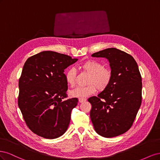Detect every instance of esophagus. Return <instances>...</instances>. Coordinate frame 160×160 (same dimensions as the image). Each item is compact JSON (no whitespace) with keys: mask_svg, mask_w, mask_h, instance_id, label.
I'll list each match as a JSON object with an SVG mask.
<instances>
[{"mask_svg":"<svg viewBox=\"0 0 160 160\" xmlns=\"http://www.w3.org/2000/svg\"><path fill=\"white\" fill-rule=\"evenodd\" d=\"M85 101H86V99H85V98H79V103H83Z\"/></svg>","mask_w":160,"mask_h":160,"instance_id":"esophagus-1","label":"esophagus"}]
</instances>
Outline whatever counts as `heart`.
Segmentation results:
<instances>
[{
	"label": "heart",
	"instance_id": "heart-1",
	"mask_svg": "<svg viewBox=\"0 0 160 160\" xmlns=\"http://www.w3.org/2000/svg\"><path fill=\"white\" fill-rule=\"evenodd\" d=\"M81 68L89 74L87 81L89 84L85 87H78L70 92L73 98H84L95 93L98 88L103 91L108 88L112 79V72L107 67H104L101 62L95 60H88L81 65ZM77 77V71L73 67L69 68L65 73L67 83L74 87Z\"/></svg>",
	"mask_w": 160,
	"mask_h": 160
}]
</instances>
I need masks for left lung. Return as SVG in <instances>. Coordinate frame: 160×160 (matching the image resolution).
Wrapping results in <instances>:
<instances>
[{"label": "left lung", "instance_id": "left-lung-1", "mask_svg": "<svg viewBox=\"0 0 160 160\" xmlns=\"http://www.w3.org/2000/svg\"><path fill=\"white\" fill-rule=\"evenodd\" d=\"M109 62L112 79L105 89L88 99L90 118L95 132L104 138L118 136L128 131L142 103V83L133 57L116 48L91 55Z\"/></svg>", "mask_w": 160, "mask_h": 160}]
</instances>
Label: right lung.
Returning a JSON list of instances; mask_svg holds the SVG:
<instances>
[{"label":"right lung","instance_id":"1","mask_svg":"<svg viewBox=\"0 0 160 160\" xmlns=\"http://www.w3.org/2000/svg\"><path fill=\"white\" fill-rule=\"evenodd\" d=\"M78 60L54 51H42L26 61L18 81V105L27 125L46 139L63 135L78 99L67 98L65 69Z\"/></svg>","mask_w":160,"mask_h":160}]
</instances>
